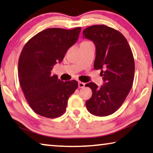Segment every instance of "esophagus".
Listing matches in <instances>:
<instances>
[{
  "label": "esophagus",
  "instance_id": "34e87169",
  "mask_svg": "<svg viewBox=\"0 0 153 153\" xmlns=\"http://www.w3.org/2000/svg\"><path fill=\"white\" fill-rule=\"evenodd\" d=\"M85 83H83L82 82H78V87L80 88H82L85 87Z\"/></svg>",
  "mask_w": 153,
  "mask_h": 153
}]
</instances>
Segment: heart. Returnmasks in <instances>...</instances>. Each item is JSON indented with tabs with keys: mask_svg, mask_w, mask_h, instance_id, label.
<instances>
[{
	"mask_svg": "<svg viewBox=\"0 0 153 153\" xmlns=\"http://www.w3.org/2000/svg\"><path fill=\"white\" fill-rule=\"evenodd\" d=\"M84 42H88V41H84Z\"/></svg>",
	"mask_w": 153,
	"mask_h": 153,
	"instance_id": "1",
	"label": "heart"
}]
</instances>
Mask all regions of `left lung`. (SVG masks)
<instances>
[{"instance_id": "obj_1", "label": "left lung", "mask_w": 153, "mask_h": 153, "mask_svg": "<svg viewBox=\"0 0 153 153\" xmlns=\"http://www.w3.org/2000/svg\"><path fill=\"white\" fill-rule=\"evenodd\" d=\"M83 37L96 46L95 69H101L104 84L98 88L94 83L90 88L92 97L86 102L92 115L105 117L119 109L132 87L135 64L130 46L119 31L105 25H94L83 31Z\"/></svg>"}]
</instances>
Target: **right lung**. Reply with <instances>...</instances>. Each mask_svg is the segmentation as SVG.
Masks as SVG:
<instances>
[{
  "label": "right lung",
  "mask_w": 153,
  "mask_h": 153,
  "mask_svg": "<svg viewBox=\"0 0 153 153\" xmlns=\"http://www.w3.org/2000/svg\"><path fill=\"white\" fill-rule=\"evenodd\" d=\"M81 27L48 28L28 40L18 62V77L25 99L36 113L47 118L60 117L78 86L76 80L63 82L51 70L61 63L78 39Z\"/></svg>",
  "instance_id": "right-lung-1"
}]
</instances>
